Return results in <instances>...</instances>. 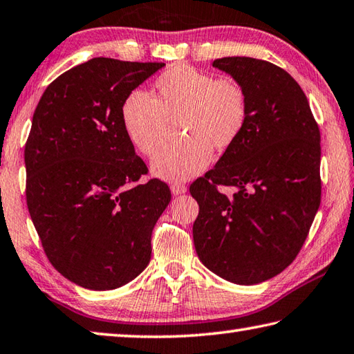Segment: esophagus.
<instances>
[{
	"label": "esophagus",
	"mask_w": 354,
	"mask_h": 354,
	"mask_svg": "<svg viewBox=\"0 0 354 354\" xmlns=\"http://www.w3.org/2000/svg\"><path fill=\"white\" fill-rule=\"evenodd\" d=\"M186 186L185 185H180V183H174V185H171V191H172V194L174 196H178V194H185L186 192Z\"/></svg>",
	"instance_id": "1"
}]
</instances>
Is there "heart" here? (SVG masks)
I'll use <instances>...</instances> for the list:
<instances>
[{
  "mask_svg": "<svg viewBox=\"0 0 354 354\" xmlns=\"http://www.w3.org/2000/svg\"><path fill=\"white\" fill-rule=\"evenodd\" d=\"M126 137L143 156L162 146L166 122H177L183 140L165 146L151 163L152 174L185 182L208 166L211 152H225L237 142L248 120V98L231 78H214L192 66L177 64L154 83V94L131 91L120 108Z\"/></svg>",
  "mask_w": 354,
  "mask_h": 354,
  "instance_id": "1",
  "label": "heart"
}]
</instances>
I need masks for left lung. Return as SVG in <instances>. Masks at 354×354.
Wrapping results in <instances>:
<instances>
[{
  "label": "left lung",
  "instance_id": "8db88e82",
  "mask_svg": "<svg viewBox=\"0 0 354 354\" xmlns=\"http://www.w3.org/2000/svg\"><path fill=\"white\" fill-rule=\"evenodd\" d=\"M242 86L248 120L214 168L189 186L198 259L225 281L256 285L301 251L321 205V132L297 82L250 57L214 59ZM217 185H232L228 198Z\"/></svg>",
  "mask_w": 354,
  "mask_h": 354
}]
</instances>
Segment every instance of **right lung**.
Here are the masks:
<instances>
[{
  "label": "right lung",
  "mask_w": 354,
  "mask_h": 354,
  "mask_svg": "<svg viewBox=\"0 0 354 354\" xmlns=\"http://www.w3.org/2000/svg\"><path fill=\"white\" fill-rule=\"evenodd\" d=\"M165 63L92 58L48 86L24 148L26 200L49 262L88 290H114L151 260V236L171 202L126 137L124 97Z\"/></svg>",
  "instance_id": "right-lung-1"
}]
</instances>
